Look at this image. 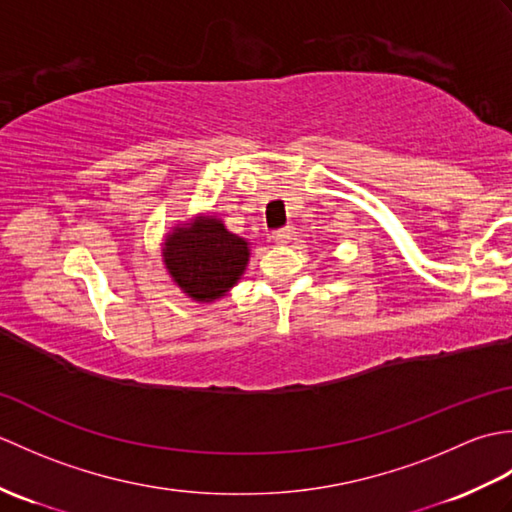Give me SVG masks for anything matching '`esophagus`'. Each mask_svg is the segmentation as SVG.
Listing matches in <instances>:
<instances>
[{"instance_id": "1", "label": "esophagus", "mask_w": 512, "mask_h": 512, "mask_svg": "<svg viewBox=\"0 0 512 512\" xmlns=\"http://www.w3.org/2000/svg\"><path fill=\"white\" fill-rule=\"evenodd\" d=\"M292 233H295V228L292 226H284V228H277V231H273V239L277 244H286L288 239L292 237Z\"/></svg>"}]
</instances>
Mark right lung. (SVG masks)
Returning a JSON list of instances; mask_svg holds the SVG:
<instances>
[{"label":"right lung","mask_w":512,"mask_h":512,"mask_svg":"<svg viewBox=\"0 0 512 512\" xmlns=\"http://www.w3.org/2000/svg\"><path fill=\"white\" fill-rule=\"evenodd\" d=\"M248 262V242L228 233L222 220L200 217L165 242V264L195 301H213L237 284Z\"/></svg>","instance_id":"obj_1"}]
</instances>
